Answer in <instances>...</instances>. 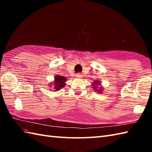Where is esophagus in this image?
<instances>
[{
  "mask_svg": "<svg viewBox=\"0 0 152 152\" xmlns=\"http://www.w3.org/2000/svg\"><path fill=\"white\" fill-rule=\"evenodd\" d=\"M82 74H76V77L77 78H82Z\"/></svg>",
  "mask_w": 152,
  "mask_h": 152,
  "instance_id": "34e87169",
  "label": "esophagus"
}]
</instances>
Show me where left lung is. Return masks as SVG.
Wrapping results in <instances>:
<instances>
[{
	"label": "left lung",
	"mask_w": 152,
	"mask_h": 152,
	"mask_svg": "<svg viewBox=\"0 0 152 152\" xmlns=\"http://www.w3.org/2000/svg\"><path fill=\"white\" fill-rule=\"evenodd\" d=\"M101 82L99 80H96L92 82V88L95 90L99 94H101L104 91V88L101 84Z\"/></svg>",
	"instance_id": "obj_1"
}]
</instances>
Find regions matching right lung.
Wrapping results in <instances>:
<instances>
[{"mask_svg":"<svg viewBox=\"0 0 152 152\" xmlns=\"http://www.w3.org/2000/svg\"><path fill=\"white\" fill-rule=\"evenodd\" d=\"M67 80V78L64 76H62L60 75H56L54 77L53 81L49 83V87H51L50 89L53 90L54 91H59L60 89L63 88L66 85V82Z\"/></svg>","mask_w":152,"mask_h":152,"instance_id":"obj_1","label":"right lung"}]
</instances>
